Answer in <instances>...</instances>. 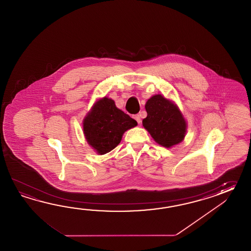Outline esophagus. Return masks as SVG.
<instances>
[{
    "label": "esophagus",
    "mask_w": 251,
    "mask_h": 251,
    "mask_svg": "<svg viewBox=\"0 0 251 251\" xmlns=\"http://www.w3.org/2000/svg\"><path fill=\"white\" fill-rule=\"evenodd\" d=\"M133 118L136 120V122L138 124H141V122H142V120H141V118H140V116H139V115H134Z\"/></svg>",
    "instance_id": "obj_1"
}]
</instances>
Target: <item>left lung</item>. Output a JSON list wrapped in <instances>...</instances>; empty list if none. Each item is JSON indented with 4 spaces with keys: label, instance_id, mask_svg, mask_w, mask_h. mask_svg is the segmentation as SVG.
<instances>
[{
    "label": "left lung",
    "instance_id": "left-lung-1",
    "mask_svg": "<svg viewBox=\"0 0 251 251\" xmlns=\"http://www.w3.org/2000/svg\"><path fill=\"white\" fill-rule=\"evenodd\" d=\"M145 109L147 117L143 126L157 144L171 148L181 143L187 133V122L176 104L158 94L147 100Z\"/></svg>",
    "mask_w": 251,
    "mask_h": 251
}]
</instances>
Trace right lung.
Returning <instances> with one entry per match:
<instances>
[{
  "mask_svg": "<svg viewBox=\"0 0 251 251\" xmlns=\"http://www.w3.org/2000/svg\"><path fill=\"white\" fill-rule=\"evenodd\" d=\"M86 141L99 154H106L118 146L124 133L137 122L116 107L115 101L102 98L91 107L83 119Z\"/></svg>",
  "mask_w": 251,
  "mask_h": 251,
  "instance_id": "obj_1",
  "label": "right lung"
}]
</instances>
